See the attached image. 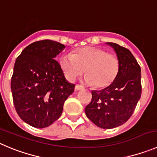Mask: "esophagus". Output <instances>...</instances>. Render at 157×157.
<instances>
[{
  "label": "esophagus",
  "instance_id": "obj_1",
  "mask_svg": "<svg viewBox=\"0 0 157 157\" xmlns=\"http://www.w3.org/2000/svg\"><path fill=\"white\" fill-rule=\"evenodd\" d=\"M75 90H83V87H82L81 85H78V84H77V85L75 86Z\"/></svg>",
  "mask_w": 157,
  "mask_h": 157
}]
</instances>
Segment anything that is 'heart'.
Returning <instances> with one entry per match:
<instances>
[{
    "instance_id": "1",
    "label": "heart",
    "mask_w": 157,
    "mask_h": 157,
    "mask_svg": "<svg viewBox=\"0 0 157 157\" xmlns=\"http://www.w3.org/2000/svg\"><path fill=\"white\" fill-rule=\"evenodd\" d=\"M59 66L69 81H74L85 70L86 83L97 89H105L118 77L120 63L116 56L105 49L85 46L74 50L71 55L63 56Z\"/></svg>"
}]
</instances>
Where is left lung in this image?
I'll use <instances>...</instances> for the list:
<instances>
[{"mask_svg": "<svg viewBox=\"0 0 157 157\" xmlns=\"http://www.w3.org/2000/svg\"><path fill=\"white\" fill-rule=\"evenodd\" d=\"M106 44L116 52L119 72L110 87L92 90L85 113L97 126L109 129L123 125L134 112L142 93L141 69L128 49L113 42Z\"/></svg>", "mask_w": 157, "mask_h": 157, "instance_id": "obj_1", "label": "left lung"}]
</instances>
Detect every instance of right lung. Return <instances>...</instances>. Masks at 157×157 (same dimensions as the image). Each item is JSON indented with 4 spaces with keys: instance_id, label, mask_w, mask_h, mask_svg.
<instances>
[{
    "instance_id": "right-lung-1",
    "label": "right lung",
    "mask_w": 157,
    "mask_h": 157,
    "mask_svg": "<svg viewBox=\"0 0 157 157\" xmlns=\"http://www.w3.org/2000/svg\"><path fill=\"white\" fill-rule=\"evenodd\" d=\"M65 49L56 41L29 45L16 59L11 88L19 117L35 128H45L61 116L63 104L74 90L54 59Z\"/></svg>"
}]
</instances>
